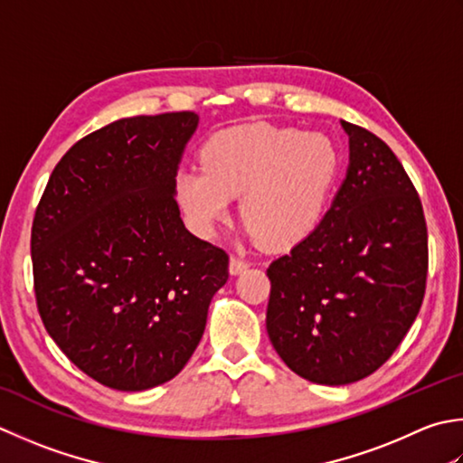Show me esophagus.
I'll return each instance as SVG.
<instances>
[{"mask_svg":"<svg viewBox=\"0 0 463 463\" xmlns=\"http://www.w3.org/2000/svg\"><path fill=\"white\" fill-rule=\"evenodd\" d=\"M249 269V262L244 260V259H241V257H237V255H232L231 257V262H229V270L232 275H241V273H244V270Z\"/></svg>","mask_w":463,"mask_h":463,"instance_id":"1","label":"esophagus"}]
</instances>
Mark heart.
<instances>
[{"label": "heart", "instance_id": "obj_1", "mask_svg": "<svg viewBox=\"0 0 463 463\" xmlns=\"http://www.w3.org/2000/svg\"><path fill=\"white\" fill-rule=\"evenodd\" d=\"M201 168L180 170L176 201L188 224L213 237L234 196L250 234L270 249L303 241L319 224L339 172V152L319 132L250 124L216 134Z\"/></svg>", "mask_w": 463, "mask_h": 463}]
</instances>
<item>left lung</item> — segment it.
I'll return each mask as SVG.
<instances>
[{
    "mask_svg": "<svg viewBox=\"0 0 463 463\" xmlns=\"http://www.w3.org/2000/svg\"><path fill=\"white\" fill-rule=\"evenodd\" d=\"M349 170L315 231L267 269V331L303 379L347 385L393 355L421 309L428 226L411 178L387 144L357 124Z\"/></svg>",
    "mask_w": 463,
    "mask_h": 463,
    "instance_id": "obj_1",
    "label": "left lung"
}]
</instances>
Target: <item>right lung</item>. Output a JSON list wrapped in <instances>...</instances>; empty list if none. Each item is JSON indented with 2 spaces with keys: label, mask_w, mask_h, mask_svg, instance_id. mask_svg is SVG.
<instances>
[{
  "label": "right lung",
  "mask_w": 463,
  "mask_h": 463,
  "mask_svg": "<svg viewBox=\"0 0 463 463\" xmlns=\"http://www.w3.org/2000/svg\"><path fill=\"white\" fill-rule=\"evenodd\" d=\"M194 112L122 118L53 168L32 224L45 331L86 375L120 392L170 382L193 357L229 255L184 229L175 176Z\"/></svg>",
  "instance_id": "obj_1"
}]
</instances>
